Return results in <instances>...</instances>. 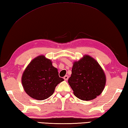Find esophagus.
<instances>
[{"instance_id": "esophagus-1", "label": "esophagus", "mask_w": 128, "mask_h": 128, "mask_svg": "<svg viewBox=\"0 0 128 128\" xmlns=\"http://www.w3.org/2000/svg\"><path fill=\"white\" fill-rule=\"evenodd\" d=\"M68 78H69V76H64V80H68Z\"/></svg>"}]
</instances>
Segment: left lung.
<instances>
[{
    "label": "left lung",
    "instance_id": "obj_1",
    "mask_svg": "<svg viewBox=\"0 0 128 128\" xmlns=\"http://www.w3.org/2000/svg\"><path fill=\"white\" fill-rule=\"evenodd\" d=\"M106 82L102 68L90 55H85L73 62L68 83L77 98L84 101L94 99L102 92Z\"/></svg>",
    "mask_w": 128,
    "mask_h": 128
}]
</instances>
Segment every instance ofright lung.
I'll return each instance as SVG.
<instances>
[{"mask_svg": "<svg viewBox=\"0 0 128 128\" xmlns=\"http://www.w3.org/2000/svg\"><path fill=\"white\" fill-rule=\"evenodd\" d=\"M64 80L59 77L58 69L44 55H39L32 60L22 76V86L32 98L44 100L53 94L56 86Z\"/></svg>", "mask_w": 128, "mask_h": 128, "instance_id": "1", "label": "right lung"}]
</instances>
